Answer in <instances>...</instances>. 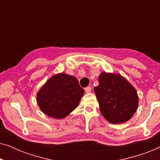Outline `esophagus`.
I'll return each mask as SVG.
<instances>
[{"label": "esophagus", "instance_id": "1", "mask_svg": "<svg viewBox=\"0 0 160 160\" xmlns=\"http://www.w3.org/2000/svg\"><path fill=\"white\" fill-rule=\"evenodd\" d=\"M91 87H87V88H85V92L86 93H90L91 92Z\"/></svg>", "mask_w": 160, "mask_h": 160}]
</instances>
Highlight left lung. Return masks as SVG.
<instances>
[{
	"mask_svg": "<svg viewBox=\"0 0 160 160\" xmlns=\"http://www.w3.org/2000/svg\"><path fill=\"white\" fill-rule=\"evenodd\" d=\"M99 85L94 88L100 112L111 124L130 120L138 106V95L135 87L120 73L102 72Z\"/></svg>",
	"mask_w": 160,
	"mask_h": 160,
	"instance_id": "8db88e82",
	"label": "left lung"
}]
</instances>
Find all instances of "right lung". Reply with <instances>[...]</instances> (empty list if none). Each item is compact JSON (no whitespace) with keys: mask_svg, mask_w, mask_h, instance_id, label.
I'll list each match as a JSON object with an SVG mask.
<instances>
[{"mask_svg":"<svg viewBox=\"0 0 160 160\" xmlns=\"http://www.w3.org/2000/svg\"><path fill=\"white\" fill-rule=\"evenodd\" d=\"M84 90L75 76L65 73L54 74L36 94L41 111L54 119H64L77 108Z\"/></svg>","mask_w":160,"mask_h":160,"instance_id":"obj_1","label":"right lung"}]
</instances>
